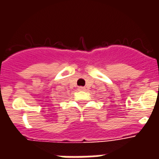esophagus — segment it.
<instances>
[{"label":"esophagus","mask_w":159,"mask_h":159,"mask_svg":"<svg viewBox=\"0 0 159 159\" xmlns=\"http://www.w3.org/2000/svg\"><path fill=\"white\" fill-rule=\"evenodd\" d=\"M78 91H84V90H85V88H84V87H78Z\"/></svg>","instance_id":"34e87169"}]
</instances>
